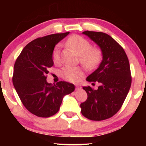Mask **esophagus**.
Here are the masks:
<instances>
[{"instance_id":"34e87169","label":"esophagus","mask_w":146,"mask_h":146,"mask_svg":"<svg viewBox=\"0 0 146 146\" xmlns=\"http://www.w3.org/2000/svg\"><path fill=\"white\" fill-rule=\"evenodd\" d=\"M81 86H80V84H76L75 85V89L76 90H80V89H81Z\"/></svg>"}]
</instances>
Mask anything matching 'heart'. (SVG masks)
I'll use <instances>...</instances> for the list:
<instances>
[{"mask_svg":"<svg viewBox=\"0 0 146 146\" xmlns=\"http://www.w3.org/2000/svg\"><path fill=\"white\" fill-rule=\"evenodd\" d=\"M70 47L80 55V61L85 67L93 68L95 67L101 61L102 51L98 47H91V44L88 40L78 35H73L67 40ZM53 61L55 64L60 61L59 46H57L53 52ZM82 75L81 68L77 66H66L61 71L62 77L69 82L78 81Z\"/></svg>","mask_w":146,"mask_h":146,"instance_id":"obj_1","label":"heart"}]
</instances>
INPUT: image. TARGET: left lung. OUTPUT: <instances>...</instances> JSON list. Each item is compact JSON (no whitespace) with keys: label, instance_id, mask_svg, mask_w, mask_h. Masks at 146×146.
I'll return each mask as SVG.
<instances>
[{"label":"left lung","instance_id":"1","mask_svg":"<svg viewBox=\"0 0 146 146\" xmlns=\"http://www.w3.org/2000/svg\"><path fill=\"white\" fill-rule=\"evenodd\" d=\"M82 33L100 46L103 59L87 77L86 81L98 82L100 86L97 90L83 87L88 98L80 104L81 112L88 119L102 121L115 115L126 98L132 82L130 64L123 48L109 35L89 31Z\"/></svg>","mask_w":146,"mask_h":146}]
</instances>
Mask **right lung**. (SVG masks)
<instances>
[{
	"label": "right lung",
	"instance_id": "right-lung-1",
	"mask_svg": "<svg viewBox=\"0 0 146 146\" xmlns=\"http://www.w3.org/2000/svg\"><path fill=\"white\" fill-rule=\"evenodd\" d=\"M69 32L55 33L33 40L16 60L12 82L22 103L31 113L49 117L58 112L66 95L74 91L73 84L46 82L48 68L53 65L55 46Z\"/></svg>",
	"mask_w": 146,
	"mask_h": 146
}]
</instances>
